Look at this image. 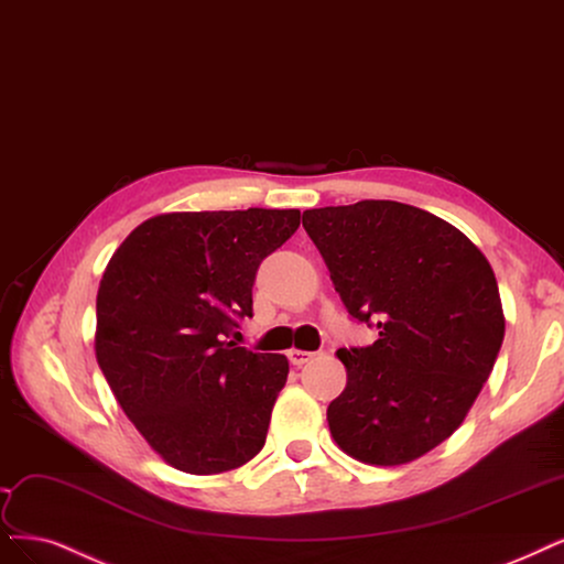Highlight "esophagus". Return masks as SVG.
I'll return each instance as SVG.
<instances>
[{
    "mask_svg": "<svg viewBox=\"0 0 564 564\" xmlns=\"http://www.w3.org/2000/svg\"><path fill=\"white\" fill-rule=\"evenodd\" d=\"M289 361L294 364V366H303V364H307L310 359L315 357V352H307V349H289Z\"/></svg>",
    "mask_w": 564,
    "mask_h": 564,
    "instance_id": "34e87169",
    "label": "esophagus"
}]
</instances>
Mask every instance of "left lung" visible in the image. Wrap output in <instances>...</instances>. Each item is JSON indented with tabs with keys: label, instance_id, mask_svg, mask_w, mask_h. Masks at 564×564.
<instances>
[{
	"label": "left lung",
	"instance_id": "8db88e82",
	"mask_svg": "<svg viewBox=\"0 0 564 564\" xmlns=\"http://www.w3.org/2000/svg\"><path fill=\"white\" fill-rule=\"evenodd\" d=\"M352 319L378 328L338 349L347 387L326 420L340 448L394 467L430 453L469 413L503 340L492 268L448 221L394 200L303 212Z\"/></svg>",
	"mask_w": 564,
	"mask_h": 564
}]
</instances>
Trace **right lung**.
<instances>
[{
	"instance_id": "right-lung-1",
	"label": "right lung",
	"mask_w": 564,
	"mask_h": 564,
	"mask_svg": "<svg viewBox=\"0 0 564 564\" xmlns=\"http://www.w3.org/2000/svg\"><path fill=\"white\" fill-rule=\"evenodd\" d=\"M299 209L174 212L134 228L97 291L95 355L128 420L174 469L242 467L265 443L284 355L228 340Z\"/></svg>"
}]
</instances>
